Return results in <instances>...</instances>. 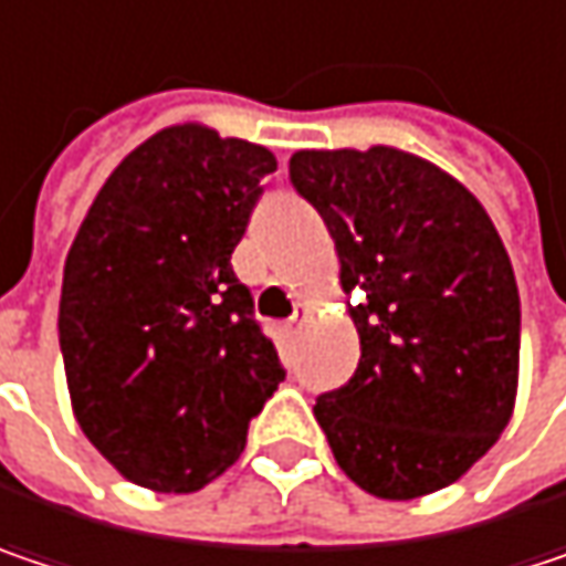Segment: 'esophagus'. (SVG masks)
Returning <instances> with one entry per match:
<instances>
[{
	"label": "esophagus",
	"mask_w": 566,
	"mask_h": 566,
	"mask_svg": "<svg viewBox=\"0 0 566 566\" xmlns=\"http://www.w3.org/2000/svg\"><path fill=\"white\" fill-rule=\"evenodd\" d=\"M305 318H308V305L296 303V312H293V315H290V318L283 322V332H286V335H296V332L303 328Z\"/></svg>",
	"instance_id": "esophagus-1"
}]
</instances>
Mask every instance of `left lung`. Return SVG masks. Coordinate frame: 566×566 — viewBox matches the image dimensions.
I'll return each mask as SVG.
<instances>
[{
  "mask_svg": "<svg viewBox=\"0 0 566 566\" xmlns=\"http://www.w3.org/2000/svg\"><path fill=\"white\" fill-rule=\"evenodd\" d=\"M290 180L357 293L360 364L315 399L335 461L380 500L454 483L515 406L522 308L500 231L467 186L384 144L296 150Z\"/></svg>",
  "mask_w": 566,
  "mask_h": 566,
  "instance_id": "obj_1",
  "label": "left lung"
}]
</instances>
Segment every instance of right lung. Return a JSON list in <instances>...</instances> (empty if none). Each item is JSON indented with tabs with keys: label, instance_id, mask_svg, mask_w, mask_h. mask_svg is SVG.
I'll return each mask as SVG.
<instances>
[{
	"label": "right lung",
	"instance_id": "add662e5",
	"mask_svg": "<svg viewBox=\"0 0 566 566\" xmlns=\"http://www.w3.org/2000/svg\"><path fill=\"white\" fill-rule=\"evenodd\" d=\"M276 157L174 125L105 180L63 263L61 354L73 416L125 480L196 493L244 451L286 370L231 251Z\"/></svg>",
	"mask_w": 566,
	"mask_h": 566
}]
</instances>
